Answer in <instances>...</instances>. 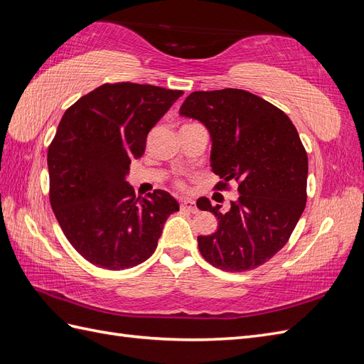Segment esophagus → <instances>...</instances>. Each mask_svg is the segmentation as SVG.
<instances>
[{"mask_svg": "<svg viewBox=\"0 0 364 364\" xmlns=\"http://www.w3.org/2000/svg\"><path fill=\"white\" fill-rule=\"evenodd\" d=\"M181 209L182 211H188V213H196L197 208L193 200H182L181 202Z\"/></svg>", "mask_w": 364, "mask_h": 364, "instance_id": "34e87169", "label": "esophagus"}]
</instances>
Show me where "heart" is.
I'll list each match as a JSON object with an SVG mask.
<instances>
[{"label": "heart", "mask_w": 364, "mask_h": 364, "mask_svg": "<svg viewBox=\"0 0 364 364\" xmlns=\"http://www.w3.org/2000/svg\"><path fill=\"white\" fill-rule=\"evenodd\" d=\"M176 186H178V188H183V183L181 181H178V182H176Z\"/></svg>", "instance_id": "heart-1"}]
</instances>
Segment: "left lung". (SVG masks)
Masks as SVG:
<instances>
[{
    "mask_svg": "<svg viewBox=\"0 0 364 364\" xmlns=\"http://www.w3.org/2000/svg\"><path fill=\"white\" fill-rule=\"evenodd\" d=\"M179 114L209 130L211 167L222 179L214 188L238 183L226 213L206 197L197 200L218 220L214 234L197 237L202 257L225 272L261 266L285 246L305 209L308 156L299 134L281 109L234 87L196 91Z\"/></svg>",
    "mask_w": 364,
    "mask_h": 364,
    "instance_id": "obj_1",
    "label": "left lung"
}]
</instances>
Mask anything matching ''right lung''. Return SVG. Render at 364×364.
Here are the masks:
<instances>
[{"label":"right lung","instance_id":"right-lung-1","mask_svg":"<svg viewBox=\"0 0 364 364\" xmlns=\"http://www.w3.org/2000/svg\"><path fill=\"white\" fill-rule=\"evenodd\" d=\"M182 91L105 83L65 111L48 147L50 203L71 246L97 267L124 270L151 257L179 203L162 190L135 197L126 182L149 132Z\"/></svg>","mask_w":364,"mask_h":364}]
</instances>
